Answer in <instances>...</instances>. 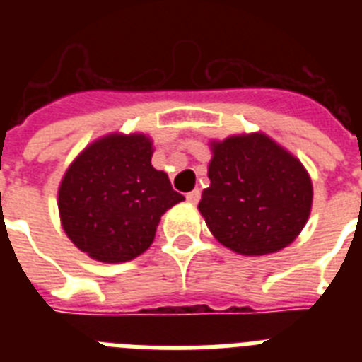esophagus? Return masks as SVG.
Returning a JSON list of instances; mask_svg holds the SVG:
<instances>
[{
    "label": "esophagus",
    "mask_w": 362,
    "mask_h": 362,
    "mask_svg": "<svg viewBox=\"0 0 362 362\" xmlns=\"http://www.w3.org/2000/svg\"><path fill=\"white\" fill-rule=\"evenodd\" d=\"M186 199H187V203L197 204V203H199V199H201V192H199V189H193V192L187 193Z\"/></svg>",
    "instance_id": "esophagus-1"
}]
</instances>
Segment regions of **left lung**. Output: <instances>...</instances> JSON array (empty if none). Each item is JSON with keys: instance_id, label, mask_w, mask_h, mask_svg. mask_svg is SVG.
I'll list each match as a JSON object with an SVG mask.
<instances>
[{"instance_id": "8db88e82", "label": "left lung", "mask_w": 362, "mask_h": 362, "mask_svg": "<svg viewBox=\"0 0 362 362\" xmlns=\"http://www.w3.org/2000/svg\"><path fill=\"white\" fill-rule=\"evenodd\" d=\"M210 186L197 209L216 240L250 257L289 246L314 199L304 165L261 131L210 141Z\"/></svg>"}]
</instances>
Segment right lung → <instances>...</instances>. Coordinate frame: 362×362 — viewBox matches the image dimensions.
I'll list each match as a JSON object with an SVG mask.
<instances>
[{
    "label": "right lung",
    "instance_id": "right-lung-1",
    "mask_svg": "<svg viewBox=\"0 0 362 362\" xmlns=\"http://www.w3.org/2000/svg\"><path fill=\"white\" fill-rule=\"evenodd\" d=\"M144 133H109L67 167L58 189L59 221L81 252L101 263H125L152 246L161 216L184 201L163 170L153 169Z\"/></svg>",
    "mask_w": 362,
    "mask_h": 362
}]
</instances>
